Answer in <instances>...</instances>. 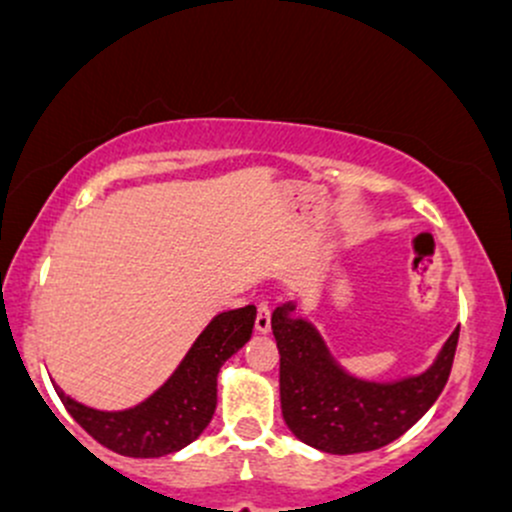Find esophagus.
I'll use <instances>...</instances> for the list:
<instances>
[{
	"instance_id": "1",
	"label": "esophagus",
	"mask_w": 512,
	"mask_h": 512,
	"mask_svg": "<svg viewBox=\"0 0 512 512\" xmlns=\"http://www.w3.org/2000/svg\"><path fill=\"white\" fill-rule=\"evenodd\" d=\"M256 329H258V332H263V334H266L268 329H271V305H268V300L258 302Z\"/></svg>"
}]
</instances>
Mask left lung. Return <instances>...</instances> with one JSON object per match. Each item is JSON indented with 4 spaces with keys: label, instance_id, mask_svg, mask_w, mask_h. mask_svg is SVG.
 I'll use <instances>...</instances> for the list:
<instances>
[{
    "label": "left lung",
    "instance_id": "1",
    "mask_svg": "<svg viewBox=\"0 0 512 512\" xmlns=\"http://www.w3.org/2000/svg\"><path fill=\"white\" fill-rule=\"evenodd\" d=\"M293 312V302H285L271 317L280 354V410L290 432L310 447L327 454L386 447L408 432L447 386L459 327L425 373L376 383L342 371L320 332Z\"/></svg>",
    "mask_w": 512,
    "mask_h": 512
}]
</instances>
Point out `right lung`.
<instances>
[{
  "mask_svg": "<svg viewBox=\"0 0 512 512\" xmlns=\"http://www.w3.org/2000/svg\"><path fill=\"white\" fill-rule=\"evenodd\" d=\"M256 307L217 315L197 337L173 376L136 408L104 412L87 408L58 390L60 400L90 437L112 452L151 459L195 442L217 408V373L251 339Z\"/></svg>",
  "mask_w": 512,
  "mask_h": 512,
  "instance_id": "obj_1",
  "label": "right lung"
}]
</instances>
